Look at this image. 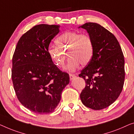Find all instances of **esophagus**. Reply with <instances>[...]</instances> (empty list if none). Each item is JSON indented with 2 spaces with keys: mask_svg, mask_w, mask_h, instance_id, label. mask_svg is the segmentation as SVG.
<instances>
[{
  "mask_svg": "<svg viewBox=\"0 0 134 134\" xmlns=\"http://www.w3.org/2000/svg\"><path fill=\"white\" fill-rule=\"evenodd\" d=\"M69 76H70V80H73V79L76 78V75L74 74H70Z\"/></svg>",
  "mask_w": 134,
  "mask_h": 134,
  "instance_id": "34e87169",
  "label": "esophagus"
}]
</instances>
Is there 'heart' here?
<instances>
[{"instance_id": "obj_1", "label": "heart", "mask_w": 134, "mask_h": 134, "mask_svg": "<svg viewBox=\"0 0 134 134\" xmlns=\"http://www.w3.org/2000/svg\"><path fill=\"white\" fill-rule=\"evenodd\" d=\"M57 47H50L49 56L56 65L63 67L64 65L68 53L70 59L64 70L69 72L75 71L80 66L86 65L91 60L93 54V43L91 37L87 34L76 31L65 32L55 40Z\"/></svg>"}]
</instances>
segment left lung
Here are the masks:
<instances>
[{"instance_id":"8db88e82","label":"left lung","mask_w":134,"mask_h":134,"mask_svg":"<svg viewBox=\"0 0 134 134\" xmlns=\"http://www.w3.org/2000/svg\"><path fill=\"white\" fill-rule=\"evenodd\" d=\"M93 43V54L79 76L86 87L80 94L84 105L93 110L106 108L115 101L123 90L125 78L124 55L115 36L97 23L80 26Z\"/></svg>"}]
</instances>
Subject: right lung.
Masks as SVG:
<instances>
[{
  "mask_svg": "<svg viewBox=\"0 0 134 134\" xmlns=\"http://www.w3.org/2000/svg\"><path fill=\"white\" fill-rule=\"evenodd\" d=\"M59 25H36L22 36L13 56L11 78L20 103L39 114L52 113L69 83L68 73L54 64L48 49Z\"/></svg>",
  "mask_w": 134,
  "mask_h": 134,
  "instance_id": "right-lung-1",
  "label": "right lung"
}]
</instances>
